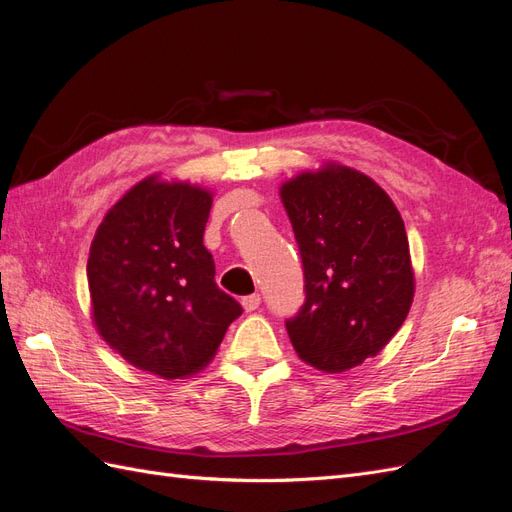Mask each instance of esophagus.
<instances>
[{
    "instance_id": "1",
    "label": "esophagus",
    "mask_w": 512,
    "mask_h": 512,
    "mask_svg": "<svg viewBox=\"0 0 512 512\" xmlns=\"http://www.w3.org/2000/svg\"><path fill=\"white\" fill-rule=\"evenodd\" d=\"M241 305L245 312H254V309H258L260 305V294H247V297L241 299Z\"/></svg>"
}]
</instances>
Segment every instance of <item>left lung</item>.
I'll return each mask as SVG.
<instances>
[{"instance_id": "1", "label": "left lung", "mask_w": 512, "mask_h": 512, "mask_svg": "<svg viewBox=\"0 0 512 512\" xmlns=\"http://www.w3.org/2000/svg\"><path fill=\"white\" fill-rule=\"evenodd\" d=\"M299 243L305 303L286 320L299 359L342 374L376 356L404 324L414 271L404 220L380 185L337 162L282 183Z\"/></svg>"}]
</instances>
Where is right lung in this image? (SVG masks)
Segmentation results:
<instances>
[{
  "instance_id": "1",
  "label": "right lung",
  "mask_w": 512,
  "mask_h": 512,
  "mask_svg": "<svg viewBox=\"0 0 512 512\" xmlns=\"http://www.w3.org/2000/svg\"><path fill=\"white\" fill-rule=\"evenodd\" d=\"M213 192L188 181H138L91 241V320L136 369L190 378L218 352L241 305L215 284L203 245Z\"/></svg>"
}]
</instances>
